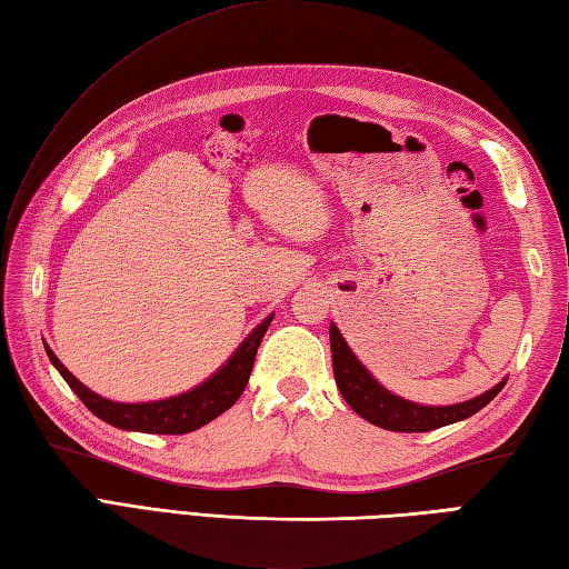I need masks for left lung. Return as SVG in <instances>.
Instances as JSON below:
<instances>
[{
	"instance_id": "obj_1",
	"label": "left lung",
	"mask_w": 569,
	"mask_h": 569,
	"mask_svg": "<svg viewBox=\"0 0 569 569\" xmlns=\"http://www.w3.org/2000/svg\"><path fill=\"white\" fill-rule=\"evenodd\" d=\"M330 347L337 389H340L349 408L365 420H369L371 426H379L393 432H428L435 428L450 426V422L465 420L479 413L506 383L499 381L487 393L455 406H420L413 401H406V398L391 393L389 389H383V386L371 377L369 369L355 357V352L349 349L335 322L330 325Z\"/></svg>"
}]
</instances>
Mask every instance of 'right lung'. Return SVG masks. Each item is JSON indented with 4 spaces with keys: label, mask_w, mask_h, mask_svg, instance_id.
<instances>
[{
    "label": "right lung",
    "mask_w": 569,
    "mask_h": 569,
    "mask_svg": "<svg viewBox=\"0 0 569 569\" xmlns=\"http://www.w3.org/2000/svg\"><path fill=\"white\" fill-rule=\"evenodd\" d=\"M271 320L273 316L259 322L247 340L237 347V352L227 359V365H222L220 371H214L208 381H202L200 386H196V389H190L186 393L163 398V401H149V403H117V401H110V398L90 391L88 386L78 381L63 365H60V359L53 355L51 347L48 345L43 347L60 377L66 379V383L78 393L80 401L88 406L100 420L122 430L153 432V435H183V432H192L202 426H208L210 420L222 416L227 408H232L237 403V398L249 383V373L253 367V359H257V349L263 340L266 330H269Z\"/></svg>",
    "instance_id": "right-lung-1"
}]
</instances>
